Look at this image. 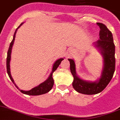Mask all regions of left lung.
<instances>
[{"label":"left lung","mask_w":120,"mask_h":120,"mask_svg":"<svg viewBox=\"0 0 120 120\" xmlns=\"http://www.w3.org/2000/svg\"><path fill=\"white\" fill-rule=\"evenodd\" d=\"M97 25L100 27V39L97 41V46L101 50L104 59L102 75L99 81L90 82L79 78L76 74L75 62L69 59L70 69L73 76V87L76 91L84 94H95L103 91L112 78L115 69V45L112 32L103 24L97 22Z\"/></svg>","instance_id":"obj_1"}]
</instances>
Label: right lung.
I'll use <instances>...</instances> for the list:
<instances>
[{
    "instance_id": "right-lung-1",
    "label": "right lung",
    "mask_w": 120,
    "mask_h": 120,
    "mask_svg": "<svg viewBox=\"0 0 120 120\" xmlns=\"http://www.w3.org/2000/svg\"><path fill=\"white\" fill-rule=\"evenodd\" d=\"M22 24H21L18 27L17 29H16L15 32L14 34V38H13V39L12 41V42H11L10 45H9V49L8 51V55H7V59H6V69H7V73L9 75V78H10L11 80L12 81L14 84H15V87L17 88L18 87L15 85V84L12 78L11 75L10 73V65H9V63H10V60H11V51H12V45L14 44V42L15 38V34L17 33V29L21 26V25ZM64 59H60L59 60H57V61L55 62V63L53 65V68H52V72L51 73L50 75H49V78H48V79L45 81V82H44L43 83L41 84L39 86H38V87H34V88H32V90H29V91H23V90H21L19 89L20 91H21L22 93L26 94L27 95H31V96H38V95H41L43 94H45L48 93V91H49L51 90V88H52L54 85V79L52 78V73L53 72L56 71L57 68L59 67V66L60 65V64L61 63V61L63 60Z\"/></svg>"
}]
</instances>
